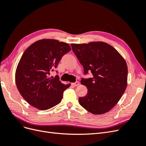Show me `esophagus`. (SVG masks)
<instances>
[{
	"label": "esophagus",
	"mask_w": 146,
	"mask_h": 146,
	"mask_svg": "<svg viewBox=\"0 0 146 146\" xmlns=\"http://www.w3.org/2000/svg\"><path fill=\"white\" fill-rule=\"evenodd\" d=\"M79 84H80V83H79L78 82H76L75 83H73L72 84V85L74 86H77L78 85H79Z\"/></svg>",
	"instance_id": "obj_1"
}]
</instances>
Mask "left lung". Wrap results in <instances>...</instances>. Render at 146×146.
<instances>
[{
	"instance_id": "8db88e82",
	"label": "left lung",
	"mask_w": 146,
	"mask_h": 146,
	"mask_svg": "<svg viewBox=\"0 0 146 146\" xmlns=\"http://www.w3.org/2000/svg\"><path fill=\"white\" fill-rule=\"evenodd\" d=\"M72 49L84 68L93 77L82 78L87 95L79 98L84 108L94 114L109 111L120 100L127 85L126 61L113 46L104 42L71 44Z\"/></svg>"
}]
</instances>
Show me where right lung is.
Here are the masks:
<instances>
[{
    "mask_svg": "<svg viewBox=\"0 0 146 146\" xmlns=\"http://www.w3.org/2000/svg\"><path fill=\"white\" fill-rule=\"evenodd\" d=\"M71 48L68 43L43 39L31 44L22 55L15 74L21 95L33 107L46 110L60 104L63 92L70 85L50 77L63 56Z\"/></svg>",
    "mask_w": 146,
    "mask_h": 146,
    "instance_id": "add662e5",
    "label": "right lung"
}]
</instances>
